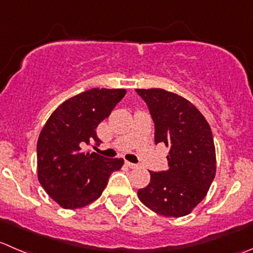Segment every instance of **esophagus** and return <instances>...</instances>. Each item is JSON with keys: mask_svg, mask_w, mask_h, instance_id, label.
<instances>
[{"mask_svg": "<svg viewBox=\"0 0 253 253\" xmlns=\"http://www.w3.org/2000/svg\"><path fill=\"white\" fill-rule=\"evenodd\" d=\"M126 166L128 167V168H132V169H136V168H138V166H137V164H134V163H131V162H126Z\"/></svg>", "mask_w": 253, "mask_h": 253, "instance_id": "obj_1", "label": "esophagus"}]
</instances>
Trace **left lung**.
Here are the masks:
<instances>
[{
	"label": "left lung",
	"mask_w": 253,
	"mask_h": 253,
	"mask_svg": "<svg viewBox=\"0 0 253 253\" xmlns=\"http://www.w3.org/2000/svg\"><path fill=\"white\" fill-rule=\"evenodd\" d=\"M136 91L151 111L154 141L169 147L168 169L149 171L151 181L137 194L158 215L185 216L207 197L216 173L211 128L202 112L180 95L163 89Z\"/></svg>",
	"instance_id": "left-lung-1"
}]
</instances>
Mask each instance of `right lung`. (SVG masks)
Instances as JSON below:
<instances>
[{
  "mask_svg": "<svg viewBox=\"0 0 253 253\" xmlns=\"http://www.w3.org/2000/svg\"><path fill=\"white\" fill-rule=\"evenodd\" d=\"M126 95L125 89L87 90L59 105L42 128L37 143L38 180L64 209H79L101 197L112 171L124 159L85 152L100 139L96 127Z\"/></svg>",
  "mask_w": 253,
  "mask_h": 253,
  "instance_id": "right-lung-1",
  "label": "right lung"
}]
</instances>
